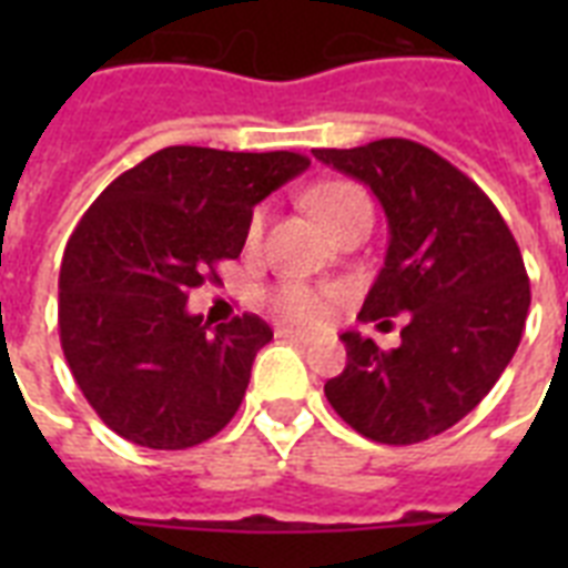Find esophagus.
Segmentation results:
<instances>
[{
	"mask_svg": "<svg viewBox=\"0 0 568 568\" xmlns=\"http://www.w3.org/2000/svg\"><path fill=\"white\" fill-rule=\"evenodd\" d=\"M276 336L288 338V342H301V345H312V342H315L312 333H301V329H292V327H280L276 329Z\"/></svg>",
	"mask_w": 568,
	"mask_h": 568,
	"instance_id": "esophagus-1",
	"label": "esophagus"
}]
</instances>
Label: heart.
<instances>
[{"mask_svg":"<svg viewBox=\"0 0 568 568\" xmlns=\"http://www.w3.org/2000/svg\"><path fill=\"white\" fill-rule=\"evenodd\" d=\"M306 203L329 232L354 217H372V200L356 182H327V185L310 191ZM262 230H265V212H256L250 217L247 239L258 241ZM267 303L288 324H321L329 312V294L310 283H301V280H285L276 285Z\"/></svg>","mask_w":568,"mask_h":568,"instance_id":"obj_1","label":"heart"}]
</instances>
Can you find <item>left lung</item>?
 I'll return each instance as SVG.
<instances>
[{"mask_svg": "<svg viewBox=\"0 0 568 568\" xmlns=\"http://www.w3.org/2000/svg\"><path fill=\"white\" fill-rule=\"evenodd\" d=\"M312 153L365 182L388 217L386 262L359 321L392 327L404 315L392 351L345 333V372L324 395L365 439L439 436L489 395L519 347L530 306L519 244L493 200L430 146L379 138Z\"/></svg>", "mask_w": 568, "mask_h": 568, "instance_id": "obj_1", "label": "left lung"}]
</instances>
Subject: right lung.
<instances>
[{
    "label": "right lung",
    "instance_id": "obj_1",
    "mask_svg": "<svg viewBox=\"0 0 568 568\" xmlns=\"http://www.w3.org/2000/svg\"><path fill=\"white\" fill-rule=\"evenodd\" d=\"M306 168L288 150L164 146L82 214L61 258L58 333L75 386L118 436L185 450L239 413L274 329L250 312L212 329L185 303L239 258L253 205Z\"/></svg>",
    "mask_w": 568,
    "mask_h": 568
}]
</instances>
